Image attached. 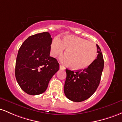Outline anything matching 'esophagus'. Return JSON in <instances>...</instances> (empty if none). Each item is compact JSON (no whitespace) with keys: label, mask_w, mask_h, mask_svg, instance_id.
<instances>
[{"label":"esophagus","mask_w":122,"mask_h":122,"mask_svg":"<svg viewBox=\"0 0 122 122\" xmlns=\"http://www.w3.org/2000/svg\"><path fill=\"white\" fill-rule=\"evenodd\" d=\"M59 68H60V69H61V70H65V68H66L65 67L63 66H61V65H60Z\"/></svg>","instance_id":"1"}]
</instances>
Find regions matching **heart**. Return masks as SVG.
Instances as JSON below:
<instances>
[{
    "instance_id": "b5f03b06",
    "label": "heart",
    "mask_w": 122,
    "mask_h": 122,
    "mask_svg": "<svg viewBox=\"0 0 122 122\" xmlns=\"http://www.w3.org/2000/svg\"><path fill=\"white\" fill-rule=\"evenodd\" d=\"M65 49L62 61L74 70H83L89 67L96 59L97 48L95 44L84 39L67 36L61 40L56 37L51 45L53 57L61 55Z\"/></svg>"
}]
</instances>
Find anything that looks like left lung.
Returning <instances> with one entry per match:
<instances>
[{
    "instance_id": "obj_1",
    "label": "left lung",
    "mask_w": 122,
    "mask_h": 122,
    "mask_svg": "<svg viewBox=\"0 0 122 122\" xmlns=\"http://www.w3.org/2000/svg\"><path fill=\"white\" fill-rule=\"evenodd\" d=\"M97 59L89 67L74 71L66 69L67 74L64 92L68 99L74 102L87 100L95 92L99 85L102 70L104 59L100 48L97 44Z\"/></svg>"
}]
</instances>
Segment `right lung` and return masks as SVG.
I'll return each mask as SVG.
<instances>
[{"instance_id": "obj_1", "label": "right lung", "mask_w": 122, "mask_h": 122, "mask_svg": "<svg viewBox=\"0 0 122 122\" xmlns=\"http://www.w3.org/2000/svg\"><path fill=\"white\" fill-rule=\"evenodd\" d=\"M52 41L48 32L36 34L29 37L19 49L15 76L20 88L30 95L44 92L59 69L57 60L50 55Z\"/></svg>"}]
</instances>
